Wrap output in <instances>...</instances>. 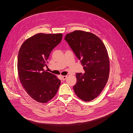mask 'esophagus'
I'll use <instances>...</instances> for the list:
<instances>
[{
  "instance_id": "esophagus-1",
  "label": "esophagus",
  "mask_w": 133,
  "mask_h": 133,
  "mask_svg": "<svg viewBox=\"0 0 133 133\" xmlns=\"http://www.w3.org/2000/svg\"><path fill=\"white\" fill-rule=\"evenodd\" d=\"M66 78H67V76L66 75L63 76H62V79H63V80H65L66 79Z\"/></svg>"
}]
</instances>
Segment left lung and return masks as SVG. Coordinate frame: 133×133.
<instances>
[{
	"instance_id": "obj_1",
	"label": "left lung",
	"mask_w": 133,
	"mask_h": 133,
	"mask_svg": "<svg viewBox=\"0 0 133 133\" xmlns=\"http://www.w3.org/2000/svg\"><path fill=\"white\" fill-rule=\"evenodd\" d=\"M64 39L84 66V73H76L75 93L85 102L96 98L102 91L109 74V59L103 42L95 34L75 30Z\"/></svg>"
}]
</instances>
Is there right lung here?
Returning <instances> with one entry per match:
<instances>
[{
    "label": "right lung",
    "instance_id": "right-lung-1",
    "mask_svg": "<svg viewBox=\"0 0 133 133\" xmlns=\"http://www.w3.org/2000/svg\"><path fill=\"white\" fill-rule=\"evenodd\" d=\"M62 37V34L39 33L26 39L19 49L17 66L20 81L27 93L38 102H49L60 85V80L43 68Z\"/></svg>",
    "mask_w": 133,
    "mask_h": 133
}]
</instances>
